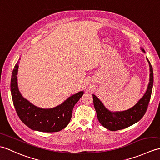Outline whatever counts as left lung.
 <instances>
[{"mask_svg": "<svg viewBox=\"0 0 160 160\" xmlns=\"http://www.w3.org/2000/svg\"><path fill=\"white\" fill-rule=\"evenodd\" d=\"M143 52L145 51L143 48H140ZM149 65V82L145 93L138 102L129 109L122 111H110L105 107L97 96L92 95L93 105L97 113L98 121L103 127L110 131H117L128 128L136 122L139 121L145 114L149 103L151 95L153 85V72L151 62L147 58Z\"/></svg>", "mask_w": 160, "mask_h": 160, "instance_id": "left-lung-1", "label": "left lung"}]
</instances>
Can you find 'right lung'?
<instances>
[{
  "mask_svg": "<svg viewBox=\"0 0 160 160\" xmlns=\"http://www.w3.org/2000/svg\"><path fill=\"white\" fill-rule=\"evenodd\" d=\"M20 58L15 65L11 79V92L15 108L20 120L32 130L57 132L64 129L71 120L74 106L84 91L70 96L61 104L51 108H42L32 104L22 95L18 88V72Z\"/></svg>",
  "mask_w": 160,
  "mask_h": 160,
  "instance_id": "add662e5",
  "label": "right lung"
}]
</instances>
